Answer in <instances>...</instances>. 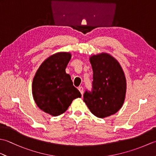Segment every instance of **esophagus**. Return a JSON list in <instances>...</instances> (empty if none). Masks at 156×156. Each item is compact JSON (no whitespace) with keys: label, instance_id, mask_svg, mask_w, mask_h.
Returning <instances> with one entry per match:
<instances>
[{"label":"esophagus","instance_id":"obj_1","mask_svg":"<svg viewBox=\"0 0 156 156\" xmlns=\"http://www.w3.org/2000/svg\"><path fill=\"white\" fill-rule=\"evenodd\" d=\"M78 89L79 90V91L80 92L81 94H82V95L83 94V93H84V89H83V87H79Z\"/></svg>","mask_w":156,"mask_h":156}]
</instances>
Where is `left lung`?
<instances>
[{
	"label": "left lung",
	"instance_id": "8db88e82",
	"mask_svg": "<svg viewBox=\"0 0 156 156\" xmlns=\"http://www.w3.org/2000/svg\"><path fill=\"white\" fill-rule=\"evenodd\" d=\"M90 62L93 70L92 90L85 92L84 102L96 117H107L124 103L127 90L124 72L117 59L107 53L91 55Z\"/></svg>",
	"mask_w": 156,
	"mask_h": 156
}]
</instances>
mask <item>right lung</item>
<instances>
[{
    "label": "right lung",
    "instance_id": "right-lung-1",
    "mask_svg": "<svg viewBox=\"0 0 156 156\" xmlns=\"http://www.w3.org/2000/svg\"><path fill=\"white\" fill-rule=\"evenodd\" d=\"M69 52H58L39 66L33 80L32 93L37 107L51 116L60 115L81 94L73 86L66 68L71 59Z\"/></svg>",
    "mask_w": 156,
    "mask_h": 156
}]
</instances>
